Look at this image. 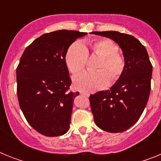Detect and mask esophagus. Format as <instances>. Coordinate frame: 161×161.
Wrapping results in <instances>:
<instances>
[{
    "mask_svg": "<svg viewBox=\"0 0 161 161\" xmlns=\"http://www.w3.org/2000/svg\"><path fill=\"white\" fill-rule=\"evenodd\" d=\"M80 95H82V96H85V97H89V93H84V92H81V93H80Z\"/></svg>",
    "mask_w": 161,
    "mask_h": 161,
    "instance_id": "1",
    "label": "esophagus"
}]
</instances>
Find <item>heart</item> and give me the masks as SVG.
Wrapping results in <instances>:
<instances>
[{"mask_svg":"<svg viewBox=\"0 0 161 161\" xmlns=\"http://www.w3.org/2000/svg\"><path fill=\"white\" fill-rule=\"evenodd\" d=\"M92 52L102 55L97 72H85L73 78L74 87L78 90L93 92L105 89L110 83L120 78L125 68V60L118 53L119 46L109 38H100L91 42ZM89 53L83 44L74 42L69 47L65 55V63L69 72L77 74L85 69Z\"/></svg>","mask_w":161,"mask_h":161,"instance_id":"heart-1","label":"heart"}]
</instances>
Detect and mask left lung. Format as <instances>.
Listing matches in <instances>:
<instances>
[{
  "label": "left lung",
  "mask_w": 161,
  "mask_h": 161,
  "mask_svg": "<svg viewBox=\"0 0 161 161\" xmlns=\"http://www.w3.org/2000/svg\"><path fill=\"white\" fill-rule=\"evenodd\" d=\"M119 44L125 60L120 78L111 88L89 97L95 123L111 133L123 132L139 120L151 91L153 65L147 50L134 36L118 31H93Z\"/></svg>",
  "instance_id": "obj_1"
}]
</instances>
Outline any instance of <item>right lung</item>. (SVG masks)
<instances>
[{"label":"right lung","mask_w":161,"mask_h":161,"mask_svg":"<svg viewBox=\"0 0 161 161\" xmlns=\"http://www.w3.org/2000/svg\"><path fill=\"white\" fill-rule=\"evenodd\" d=\"M87 33L61 30L36 38L25 48L17 68V93L22 113L33 128L45 136L69 130L74 98L65 63L71 44Z\"/></svg>","instance_id":"1"}]
</instances>
